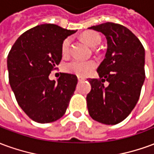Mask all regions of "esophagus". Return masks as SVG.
Instances as JSON below:
<instances>
[{"label":"esophagus","instance_id":"34e87169","mask_svg":"<svg viewBox=\"0 0 154 154\" xmlns=\"http://www.w3.org/2000/svg\"><path fill=\"white\" fill-rule=\"evenodd\" d=\"M82 81H85V78H82V77H78V82H82Z\"/></svg>","mask_w":154,"mask_h":154}]
</instances>
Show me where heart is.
I'll use <instances>...</instances> for the list:
<instances>
[{"label":"heart","mask_w":154,"mask_h":154,"mask_svg":"<svg viewBox=\"0 0 154 154\" xmlns=\"http://www.w3.org/2000/svg\"><path fill=\"white\" fill-rule=\"evenodd\" d=\"M84 41L91 47H96L101 41L100 35L96 31H87L82 34ZM71 38H65L62 44V53L63 55H67L70 50ZM97 66V63L93 60H81L74 59L66 65V70L69 72L74 73L79 77H86L93 71Z\"/></svg>","instance_id":"1"}]
</instances>
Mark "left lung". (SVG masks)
I'll list each match as a JSON object with an SVG mask.
<instances>
[{
    "mask_svg": "<svg viewBox=\"0 0 154 154\" xmlns=\"http://www.w3.org/2000/svg\"><path fill=\"white\" fill-rule=\"evenodd\" d=\"M89 29L106 36L107 51L97 68L100 78L88 79V112L96 121L116 125L131 113L139 99L145 79V51L139 38L121 25L106 22Z\"/></svg>",
    "mask_w": 154,
    "mask_h": 154,
    "instance_id": "1",
    "label": "left lung"
}]
</instances>
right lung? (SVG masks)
Segmentation results:
<instances>
[{
  "instance_id": "obj_1",
  "label": "right lung",
  "mask_w": 154,
  "mask_h": 154,
  "mask_svg": "<svg viewBox=\"0 0 154 154\" xmlns=\"http://www.w3.org/2000/svg\"><path fill=\"white\" fill-rule=\"evenodd\" d=\"M75 32L54 24L37 25L22 34L9 52L11 87L19 106L35 122H54L66 112L77 76L61 73L57 82L48 76L62 59L63 40Z\"/></svg>"
}]
</instances>
